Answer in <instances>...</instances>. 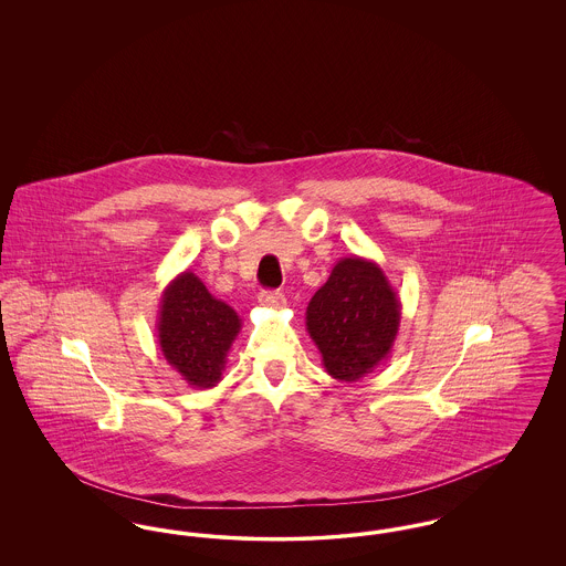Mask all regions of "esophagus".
<instances>
[{"instance_id": "1", "label": "esophagus", "mask_w": 566, "mask_h": 566, "mask_svg": "<svg viewBox=\"0 0 566 566\" xmlns=\"http://www.w3.org/2000/svg\"><path fill=\"white\" fill-rule=\"evenodd\" d=\"M259 303L265 305V307L277 310V307H284L286 298H284V295H282L280 291H263V293L259 295Z\"/></svg>"}]
</instances>
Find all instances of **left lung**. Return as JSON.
Masks as SVG:
<instances>
[{
  "mask_svg": "<svg viewBox=\"0 0 566 566\" xmlns=\"http://www.w3.org/2000/svg\"><path fill=\"white\" fill-rule=\"evenodd\" d=\"M401 301L381 268L363 256H344L312 296L305 326L323 354L326 374L358 381L392 352Z\"/></svg>",
  "mask_w": 566,
  "mask_h": 566,
  "instance_id": "1",
  "label": "left lung"
}]
</instances>
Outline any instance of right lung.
<instances>
[{"label": "right lung", "mask_w": 566, "mask_h": 566, "mask_svg": "<svg viewBox=\"0 0 566 566\" xmlns=\"http://www.w3.org/2000/svg\"><path fill=\"white\" fill-rule=\"evenodd\" d=\"M242 318L224 301L210 295L192 273H178L163 291L157 337L165 360L190 388H212L224 371Z\"/></svg>", "instance_id": "add662e5"}]
</instances>
